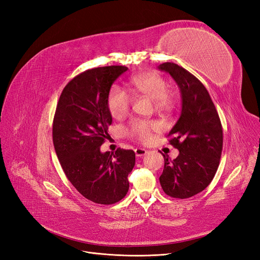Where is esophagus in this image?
<instances>
[{"mask_svg":"<svg viewBox=\"0 0 260 260\" xmlns=\"http://www.w3.org/2000/svg\"><path fill=\"white\" fill-rule=\"evenodd\" d=\"M147 152H148V151H147L146 149H142V148H136V149H135V154H136L137 157H141V156L146 155Z\"/></svg>","mask_w":260,"mask_h":260,"instance_id":"1","label":"esophagus"}]
</instances>
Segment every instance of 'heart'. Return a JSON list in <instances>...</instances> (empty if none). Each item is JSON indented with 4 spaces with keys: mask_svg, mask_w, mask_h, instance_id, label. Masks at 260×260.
<instances>
[{
    "mask_svg": "<svg viewBox=\"0 0 260 260\" xmlns=\"http://www.w3.org/2000/svg\"><path fill=\"white\" fill-rule=\"evenodd\" d=\"M132 85L139 94L154 100V105L158 110H167L173 105L172 97L167 93L169 84L163 77L154 72H148L133 78ZM132 105L131 96L120 86H112L108 94L107 106L110 114L115 119H120L127 113ZM161 128L154 122L144 120H134L131 122L127 133L131 136L141 141H148L151 138L152 132Z\"/></svg>",
    "mask_w": 260,
    "mask_h": 260,
    "instance_id": "b5f03b06",
    "label": "heart"
}]
</instances>
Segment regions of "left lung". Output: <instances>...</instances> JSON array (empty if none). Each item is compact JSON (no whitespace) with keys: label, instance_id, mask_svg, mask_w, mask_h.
<instances>
[{"label":"left lung","instance_id":"left-lung-1","mask_svg":"<svg viewBox=\"0 0 260 260\" xmlns=\"http://www.w3.org/2000/svg\"><path fill=\"white\" fill-rule=\"evenodd\" d=\"M157 69L171 75L181 95V113L169 134L173 136L170 144L179 154L175 160L164 155L160 183L167 196L187 199L203 191L218 169L221 123L207 89L193 74L173 62H164Z\"/></svg>","mask_w":260,"mask_h":260}]
</instances>
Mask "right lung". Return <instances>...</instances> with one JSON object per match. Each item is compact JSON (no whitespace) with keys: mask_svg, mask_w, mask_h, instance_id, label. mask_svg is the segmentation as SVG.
I'll list each match as a JSON object with an SVG mask.
<instances>
[{"mask_svg":"<svg viewBox=\"0 0 260 260\" xmlns=\"http://www.w3.org/2000/svg\"><path fill=\"white\" fill-rule=\"evenodd\" d=\"M127 70L109 66L86 70L63 88L53 123V141L67 178L80 193L98 204H113L126 196L135 152L119 148L102 152L112 116L107 98L114 81Z\"/></svg>","mask_w":260,"mask_h":260,"instance_id":"add662e5","label":"right lung"}]
</instances>
